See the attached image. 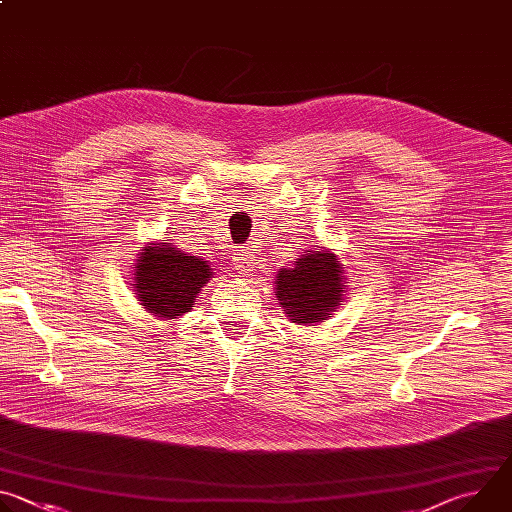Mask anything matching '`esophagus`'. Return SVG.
I'll list each match as a JSON object with an SVG mask.
<instances>
[{"label": "esophagus", "mask_w": 512, "mask_h": 512, "mask_svg": "<svg viewBox=\"0 0 512 512\" xmlns=\"http://www.w3.org/2000/svg\"><path fill=\"white\" fill-rule=\"evenodd\" d=\"M233 267L239 271V273H249L251 269H253V265H255V257H253V253L247 249V247H239V249H235L233 251Z\"/></svg>", "instance_id": "34e87169"}]
</instances>
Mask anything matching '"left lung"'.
Listing matches in <instances>:
<instances>
[{"label": "left lung", "instance_id": "left-lung-1", "mask_svg": "<svg viewBox=\"0 0 512 512\" xmlns=\"http://www.w3.org/2000/svg\"><path fill=\"white\" fill-rule=\"evenodd\" d=\"M342 267L332 253L314 251L291 269L277 271L275 296L296 324H314L336 312L342 302Z\"/></svg>", "mask_w": 512, "mask_h": 512}]
</instances>
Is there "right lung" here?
I'll use <instances>...</instances> for the list:
<instances>
[{
	"label": "right lung",
	"instance_id": "add662e5",
	"mask_svg": "<svg viewBox=\"0 0 512 512\" xmlns=\"http://www.w3.org/2000/svg\"><path fill=\"white\" fill-rule=\"evenodd\" d=\"M133 275L137 300L152 314L172 320L194 306V298L212 271L206 261L180 253L170 243H160L143 249Z\"/></svg>",
	"mask_w": 512,
	"mask_h": 512
}]
</instances>
